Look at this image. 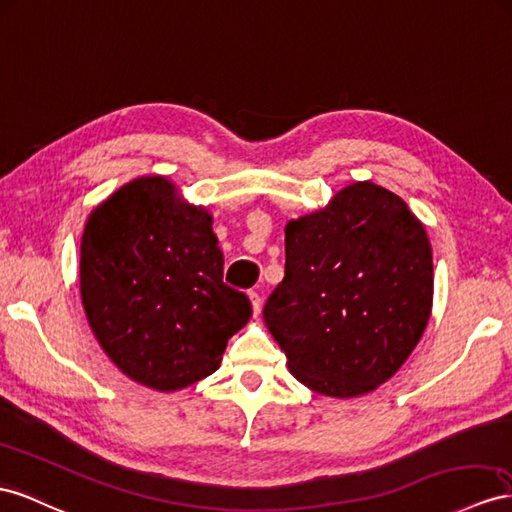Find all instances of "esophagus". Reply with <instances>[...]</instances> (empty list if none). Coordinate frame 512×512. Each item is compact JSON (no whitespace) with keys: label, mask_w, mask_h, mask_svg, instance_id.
I'll return each instance as SVG.
<instances>
[{"label":"esophagus","mask_w":512,"mask_h":512,"mask_svg":"<svg viewBox=\"0 0 512 512\" xmlns=\"http://www.w3.org/2000/svg\"><path fill=\"white\" fill-rule=\"evenodd\" d=\"M248 298H251L253 313H255V316H259V311H261V296H259V292L251 290V292H248Z\"/></svg>","instance_id":"esophagus-1"}]
</instances>
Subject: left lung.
I'll list each match as a JSON object with an SVG mask.
<instances>
[{
  "label": "left lung",
  "instance_id": "1",
  "mask_svg": "<svg viewBox=\"0 0 512 512\" xmlns=\"http://www.w3.org/2000/svg\"><path fill=\"white\" fill-rule=\"evenodd\" d=\"M430 309L432 248L398 194L357 181L285 225V277L264 320L305 387L374 391L409 359Z\"/></svg>",
  "mask_w": 512,
  "mask_h": 512
}]
</instances>
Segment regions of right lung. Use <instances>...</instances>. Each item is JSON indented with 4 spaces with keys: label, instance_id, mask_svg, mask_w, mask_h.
Returning <instances> with one entry per match:
<instances>
[{
    "label": "right lung",
    "instance_id": "1",
    "mask_svg": "<svg viewBox=\"0 0 512 512\" xmlns=\"http://www.w3.org/2000/svg\"><path fill=\"white\" fill-rule=\"evenodd\" d=\"M207 209L164 177L125 183L88 216L80 292L103 352L131 381L177 391L214 374L251 300L222 281Z\"/></svg>",
    "mask_w": 512,
    "mask_h": 512
}]
</instances>
